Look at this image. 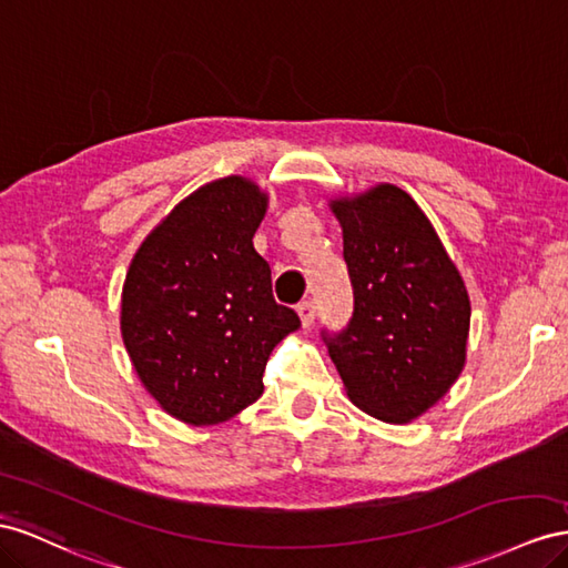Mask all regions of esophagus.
Returning <instances> with one entry per match:
<instances>
[{
  "label": "esophagus",
  "mask_w": 568,
  "mask_h": 568,
  "mask_svg": "<svg viewBox=\"0 0 568 568\" xmlns=\"http://www.w3.org/2000/svg\"><path fill=\"white\" fill-rule=\"evenodd\" d=\"M298 317H301V325L303 327H311L315 322V303L308 298V301H301L298 303Z\"/></svg>",
  "instance_id": "34e87169"
}]
</instances>
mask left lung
<instances>
[{
	"mask_svg": "<svg viewBox=\"0 0 568 568\" xmlns=\"http://www.w3.org/2000/svg\"><path fill=\"white\" fill-rule=\"evenodd\" d=\"M354 286L346 329H322L351 402L408 423L452 389L466 365L470 301L462 274L413 197L379 186L329 203Z\"/></svg>",
	"mask_w": 568,
	"mask_h": 568,
	"instance_id": "obj_1",
	"label": "left lung"
}]
</instances>
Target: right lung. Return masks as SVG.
Segmentation results:
<instances>
[{"label":"right lung","mask_w":568,"mask_h":568,"mask_svg":"<svg viewBox=\"0 0 568 568\" xmlns=\"http://www.w3.org/2000/svg\"><path fill=\"white\" fill-rule=\"evenodd\" d=\"M267 193L210 181L141 243L121 294V336L150 396L189 425L234 418L263 394L272 348L301 327L253 248Z\"/></svg>","instance_id":"obj_1"}]
</instances>
